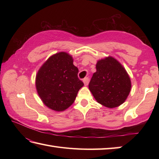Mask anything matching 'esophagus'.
I'll return each mask as SVG.
<instances>
[{
  "label": "esophagus",
  "mask_w": 159,
  "mask_h": 159,
  "mask_svg": "<svg viewBox=\"0 0 159 159\" xmlns=\"http://www.w3.org/2000/svg\"><path fill=\"white\" fill-rule=\"evenodd\" d=\"M89 79L88 77L84 78V79H83V81L85 85H87V84H88V83H89Z\"/></svg>",
  "instance_id": "34e87169"
}]
</instances>
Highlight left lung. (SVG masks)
<instances>
[{
  "mask_svg": "<svg viewBox=\"0 0 159 159\" xmlns=\"http://www.w3.org/2000/svg\"><path fill=\"white\" fill-rule=\"evenodd\" d=\"M89 88L98 102L109 108L124 102L130 92L131 83L123 66L111 57L96 64Z\"/></svg>",
  "mask_w": 159,
  "mask_h": 159,
  "instance_id": "left-lung-1",
  "label": "left lung"
}]
</instances>
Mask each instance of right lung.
Masks as SVG:
<instances>
[{
    "instance_id": "right-lung-1",
    "label": "right lung",
    "mask_w": 159,
    "mask_h": 159,
    "mask_svg": "<svg viewBox=\"0 0 159 159\" xmlns=\"http://www.w3.org/2000/svg\"><path fill=\"white\" fill-rule=\"evenodd\" d=\"M79 69L72 57L64 52L52 55L36 76V88L43 102L50 109L61 111L72 105L84 85L78 77Z\"/></svg>"
}]
</instances>
